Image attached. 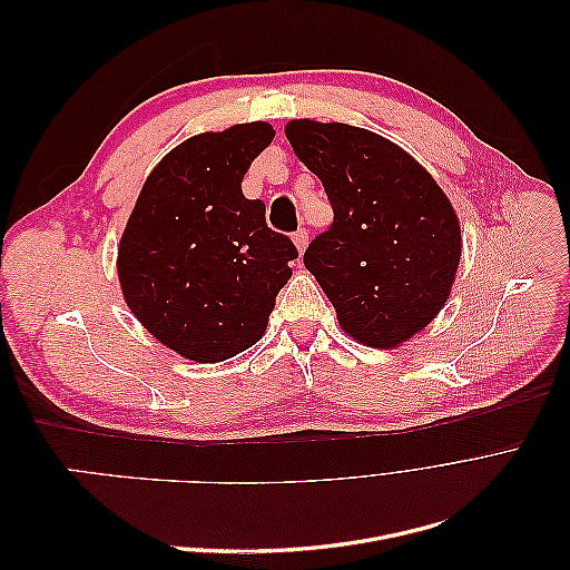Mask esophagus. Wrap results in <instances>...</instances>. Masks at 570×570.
<instances>
[{
  "mask_svg": "<svg viewBox=\"0 0 570 570\" xmlns=\"http://www.w3.org/2000/svg\"><path fill=\"white\" fill-rule=\"evenodd\" d=\"M292 239H295V245H297V249H299V254L306 249V245H308V230L306 228H299L295 235H292Z\"/></svg>",
  "mask_w": 570,
  "mask_h": 570,
  "instance_id": "34e87169",
  "label": "esophagus"
}]
</instances>
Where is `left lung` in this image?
Instances as JSON below:
<instances>
[{
    "mask_svg": "<svg viewBox=\"0 0 570 570\" xmlns=\"http://www.w3.org/2000/svg\"><path fill=\"white\" fill-rule=\"evenodd\" d=\"M285 135L333 206L304 266L340 325L381 350L423 331L450 297L461 256L450 199L404 149L371 130L292 120Z\"/></svg>",
    "mask_w": 570,
    "mask_h": 570,
    "instance_id": "obj_1",
    "label": "left lung"
}]
</instances>
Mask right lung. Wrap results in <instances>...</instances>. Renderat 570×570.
Returning <instances> with one entry per match:
<instances>
[{"label": "right lung", "mask_w": 570, "mask_h": 570, "mask_svg": "<svg viewBox=\"0 0 570 570\" xmlns=\"http://www.w3.org/2000/svg\"><path fill=\"white\" fill-rule=\"evenodd\" d=\"M268 124L204 132L151 170L118 247L132 314L178 354L214 364L264 335L299 252L266 223L243 178L271 140Z\"/></svg>", "instance_id": "1"}]
</instances>
